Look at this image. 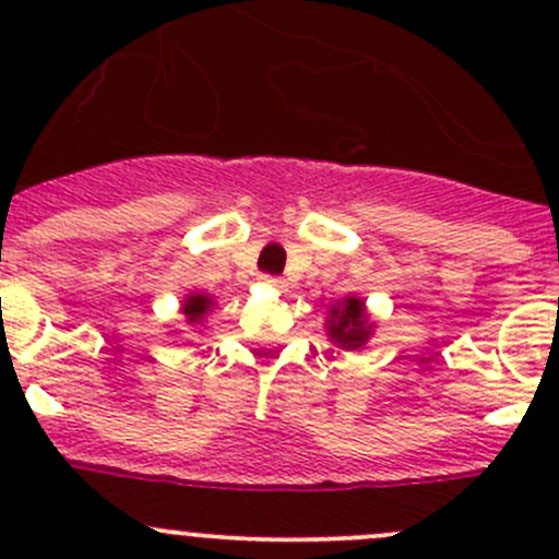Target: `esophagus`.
<instances>
[{
  "instance_id": "obj_1",
  "label": "esophagus",
  "mask_w": 559,
  "mask_h": 559,
  "mask_svg": "<svg viewBox=\"0 0 559 559\" xmlns=\"http://www.w3.org/2000/svg\"><path fill=\"white\" fill-rule=\"evenodd\" d=\"M264 284H267V286H273V289H286V281L284 278H278V275H264Z\"/></svg>"
}]
</instances>
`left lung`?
<instances>
[{
  "mask_svg": "<svg viewBox=\"0 0 559 559\" xmlns=\"http://www.w3.org/2000/svg\"><path fill=\"white\" fill-rule=\"evenodd\" d=\"M326 335L341 348L357 352L373 335V321L365 311V300L359 297H346L337 306H332L330 319H326Z\"/></svg>",
  "mask_w": 559,
  "mask_h": 559,
  "instance_id": "1",
  "label": "left lung"
}]
</instances>
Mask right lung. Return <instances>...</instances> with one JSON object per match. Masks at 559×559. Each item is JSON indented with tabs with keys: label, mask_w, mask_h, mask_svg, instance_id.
I'll return each mask as SVG.
<instances>
[{
	"label": "right lung",
	"mask_w": 559,
	"mask_h": 559,
	"mask_svg": "<svg viewBox=\"0 0 559 559\" xmlns=\"http://www.w3.org/2000/svg\"><path fill=\"white\" fill-rule=\"evenodd\" d=\"M211 308H213V297L200 295V292H191V295L183 300L180 313L186 316L189 324H202V319H205V313L211 311Z\"/></svg>",
	"instance_id": "add662e5"
}]
</instances>
